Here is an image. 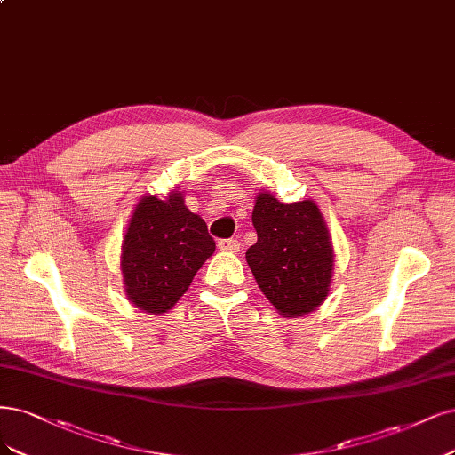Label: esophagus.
<instances>
[{
  "label": "esophagus",
  "mask_w": 455,
  "mask_h": 455,
  "mask_svg": "<svg viewBox=\"0 0 455 455\" xmlns=\"http://www.w3.org/2000/svg\"><path fill=\"white\" fill-rule=\"evenodd\" d=\"M218 248H220L222 252H239L241 243L235 239H222V241H218Z\"/></svg>",
  "instance_id": "esophagus-1"
}]
</instances>
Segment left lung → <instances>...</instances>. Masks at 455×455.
I'll return each mask as SVG.
<instances>
[{
  "label": "left lung",
  "instance_id": "left-lung-1",
  "mask_svg": "<svg viewBox=\"0 0 455 455\" xmlns=\"http://www.w3.org/2000/svg\"><path fill=\"white\" fill-rule=\"evenodd\" d=\"M252 224L258 243L246 261L265 297L286 318L320 307L333 276V246L316 203H282L259 192Z\"/></svg>",
  "mask_w": 455,
  "mask_h": 455
}]
</instances>
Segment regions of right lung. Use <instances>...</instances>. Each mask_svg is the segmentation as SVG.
Segmentation results:
<instances>
[{"label": "right lung", "mask_w": 455, "mask_h": 455, "mask_svg": "<svg viewBox=\"0 0 455 455\" xmlns=\"http://www.w3.org/2000/svg\"><path fill=\"white\" fill-rule=\"evenodd\" d=\"M214 248L205 220L186 209L180 192L165 199L145 196L122 241L128 299L150 315L173 308Z\"/></svg>", "instance_id": "1"}]
</instances>
